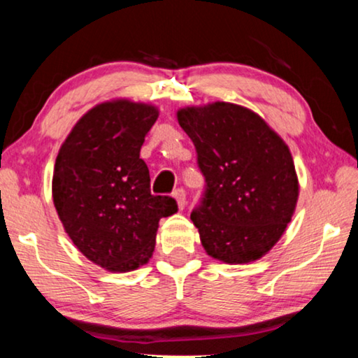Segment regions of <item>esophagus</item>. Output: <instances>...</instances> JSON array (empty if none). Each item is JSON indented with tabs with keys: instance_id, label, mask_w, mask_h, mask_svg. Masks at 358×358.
<instances>
[{
	"instance_id": "esophagus-1",
	"label": "esophagus",
	"mask_w": 358,
	"mask_h": 358,
	"mask_svg": "<svg viewBox=\"0 0 358 358\" xmlns=\"http://www.w3.org/2000/svg\"><path fill=\"white\" fill-rule=\"evenodd\" d=\"M173 197L176 199V202H178L179 210H184V207H185V192H184V189H176L174 192H173Z\"/></svg>"
}]
</instances>
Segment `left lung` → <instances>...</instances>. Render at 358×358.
Instances as JSON below:
<instances>
[{
  "label": "left lung",
  "mask_w": 358,
  "mask_h": 358,
  "mask_svg": "<svg viewBox=\"0 0 358 358\" xmlns=\"http://www.w3.org/2000/svg\"><path fill=\"white\" fill-rule=\"evenodd\" d=\"M205 178L190 213L208 256L257 261L282 238L295 212L298 178L290 150L256 112L231 102L178 110Z\"/></svg>",
  "instance_id": "1"
}]
</instances>
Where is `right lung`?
I'll return each instance as SVG.
<instances>
[{
    "mask_svg": "<svg viewBox=\"0 0 358 358\" xmlns=\"http://www.w3.org/2000/svg\"><path fill=\"white\" fill-rule=\"evenodd\" d=\"M158 107L115 99L87 110L58 151L52 195L73 244L109 272L150 261L159 220L178 212L168 195H153L140 158Z\"/></svg>",
    "mask_w": 358,
    "mask_h": 358,
    "instance_id": "add662e5",
    "label": "right lung"
}]
</instances>
